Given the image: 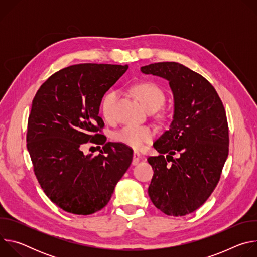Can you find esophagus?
Returning <instances> with one entry per match:
<instances>
[{"instance_id":"obj_1","label":"esophagus","mask_w":257,"mask_h":257,"mask_svg":"<svg viewBox=\"0 0 257 257\" xmlns=\"http://www.w3.org/2000/svg\"><path fill=\"white\" fill-rule=\"evenodd\" d=\"M140 160V154L138 152H134L133 153V160H132V164L133 165H137L138 162Z\"/></svg>"}]
</instances>
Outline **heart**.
Here are the masks:
<instances>
[{"instance_id":"1","label":"heart","mask_w":257,"mask_h":257,"mask_svg":"<svg viewBox=\"0 0 257 257\" xmlns=\"http://www.w3.org/2000/svg\"><path fill=\"white\" fill-rule=\"evenodd\" d=\"M134 93L142 104L148 108H160L165 101V93L160 86L153 82H142L133 86ZM119 100V92L112 90L104 94L100 102L101 114L106 120L115 118L116 106ZM156 135L155 129L144 125H126L115 133V139L132 149L139 150L151 142Z\"/></svg>"}]
</instances>
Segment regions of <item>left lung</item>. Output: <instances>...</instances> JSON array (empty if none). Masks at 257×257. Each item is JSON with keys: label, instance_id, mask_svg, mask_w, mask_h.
Segmentation results:
<instances>
[{"label": "left lung", "instance_id": "8db88e82", "mask_svg": "<svg viewBox=\"0 0 257 257\" xmlns=\"http://www.w3.org/2000/svg\"><path fill=\"white\" fill-rule=\"evenodd\" d=\"M140 70L167 79L175 100L170 129L154 143L160 155L148 159L154 170L149 195L164 213L185 215L206 201L221 178L229 154L225 107L214 87L184 65L160 62Z\"/></svg>", "mask_w": 257, "mask_h": 257}]
</instances>
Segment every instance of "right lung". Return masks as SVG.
<instances>
[{"instance_id": "obj_1", "label": "right lung", "mask_w": 257, "mask_h": 257, "mask_svg": "<svg viewBox=\"0 0 257 257\" xmlns=\"http://www.w3.org/2000/svg\"><path fill=\"white\" fill-rule=\"evenodd\" d=\"M128 66L77 64L51 75L36 92L27 122L26 145L46 195L63 210L87 215L103 208L131 165L133 151L105 142L98 116L104 93ZM86 143L101 154L84 156Z\"/></svg>"}]
</instances>
